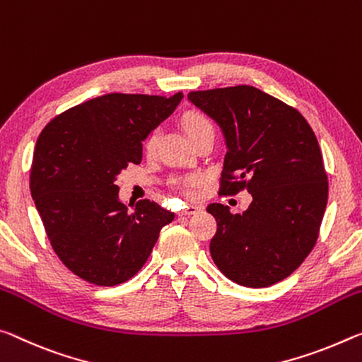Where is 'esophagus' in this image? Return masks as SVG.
<instances>
[{"label":"esophagus","mask_w":362,"mask_h":362,"mask_svg":"<svg viewBox=\"0 0 362 362\" xmlns=\"http://www.w3.org/2000/svg\"><path fill=\"white\" fill-rule=\"evenodd\" d=\"M199 210H200L199 206L187 205V206H185V209H182V210H180V213H177V215H180V216H191V215H195V213H197Z\"/></svg>","instance_id":"1"}]
</instances>
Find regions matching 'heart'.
<instances>
[{"label":"heart","mask_w":362,"mask_h":362,"mask_svg":"<svg viewBox=\"0 0 362 362\" xmlns=\"http://www.w3.org/2000/svg\"><path fill=\"white\" fill-rule=\"evenodd\" d=\"M181 123H182V128H185V132L187 133L189 138H191L194 142L197 141L199 138H202L204 134H209V133L215 134V127H213L210 118L206 117L205 114H202V112H199V110L185 112V115L181 117ZM157 144H158V133L151 132L149 134L146 136L144 144H142V146H144L146 156L152 157L157 151ZM180 182L182 185V187L186 189V191H191L192 187L197 186L199 177L197 176H187Z\"/></svg>","instance_id":"b5f03b06"}]
</instances>
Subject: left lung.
<instances>
[{"label": "left lung", "instance_id": "left-lung-1", "mask_svg": "<svg viewBox=\"0 0 362 362\" xmlns=\"http://www.w3.org/2000/svg\"><path fill=\"white\" fill-rule=\"evenodd\" d=\"M221 127L228 152L220 194H252L244 213L210 204L215 264L230 281L262 288L286 279L316 245L329 197L322 152L306 118L248 85L191 91Z\"/></svg>", "mask_w": 362, "mask_h": 362}]
</instances>
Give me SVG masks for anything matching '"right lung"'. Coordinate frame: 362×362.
Returning <instances> with one entry per match:
<instances>
[{
    "label": "right lung",
    "instance_id": "add662e5",
    "mask_svg": "<svg viewBox=\"0 0 362 362\" xmlns=\"http://www.w3.org/2000/svg\"><path fill=\"white\" fill-rule=\"evenodd\" d=\"M181 99L104 94L62 112L38 136L32 197L52 250L83 281L112 287L132 279L175 220L147 199L128 211L115 177L141 162L142 141Z\"/></svg>",
    "mask_w": 362,
    "mask_h": 362
}]
</instances>
